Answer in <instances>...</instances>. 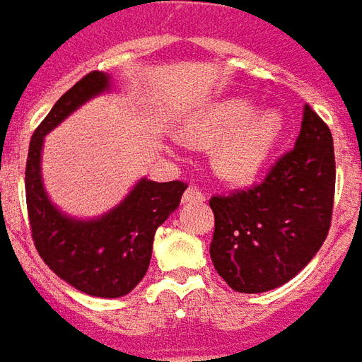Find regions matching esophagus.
Instances as JSON below:
<instances>
[{
  "label": "esophagus",
  "mask_w": 362,
  "mask_h": 362,
  "mask_svg": "<svg viewBox=\"0 0 362 362\" xmlns=\"http://www.w3.org/2000/svg\"><path fill=\"white\" fill-rule=\"evenodd\" d=\"M206 199V194H204V191H201L199 187H187V191L183 193V201L185 202H194V201H204Z\"/></svg>",
  "instance_id": "34e87169"
}]
</instances>
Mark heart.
Returning <instances> with one entry per match:
<instances>
[{"label":"heart","instance_id":"b5f03b06","mask_svg":"<svg viewBox=\"0 0 362 362\" xmlns=\"http://www.w3.org/2000/svg\"><path fill=\"white\" fill-rule=\"evenodd\" d=\"M283 117L275 111L253 115V105L230 99L209 107L191 124V134L201 144L218 146L214 168L232 181H247L263 169L283 134Z\"/></svg>","mask_w":362,"mask_h":362}]
</instances>
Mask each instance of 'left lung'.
<instances>
[{
	"label": "left lung",
	"instance_id": "8db88e82",
	"mask_svg": "<svg viewBox=\"0 0 362 362\" xmlns=\"http://www.w3.org/2000/svg\"><path fill=\"white\" fill-rule=\"evenodd\" d=\"M333 194L332 132L306 105L296 144L269 168L261 183L210 197V257L218 275L247 294L288 283L325 242Z\"/></svg>",
	"mask_w": 362,
	"mask_h": 362
}]
</instances>
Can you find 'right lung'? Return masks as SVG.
I'll return each instance as SVG.
<instances>
[{"instance_id":"obj_1","label":"right lung","mask_w":362,"mask_h":362,"mask_svg":"<svg viewBox=\"0 0 362 362\" xmlns=\"http://www.w3.org/2000/svg\"><path fill=\"white\" fill-rule=\"evenodd\" d=\"M107 87L109 78L103 71H89L56 101L30 138L25 194L33 242L46 265L78 291L119 298L144 279L156 230L179 206L187 183L142 179L117 209L89 222L71 220L50 204L40 181L45 134Z\"/></svg>"}]
</instances>
